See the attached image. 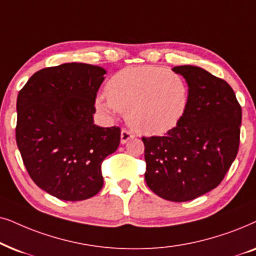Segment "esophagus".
<instances>
[{"label": "esophagus", "mask_w": 256, "mask_h": 256, "mask_svg": "<svg viewBox=\"0 0 256 256\" xmlns=\"http://www.w3.org/2000/svg\"><path fill=\"white\" fill-rule=\"evenodd\" d=\"M134 137V134H131V132L128 130H126V128H122V134H120V142L122 144H125L126 142H128Z\"/></svg>", "instance_id": "obj_1"}]
</instances>
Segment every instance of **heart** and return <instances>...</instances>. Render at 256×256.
I'll return each instance as SVG.
<instances>
[{
	"label": "heart",
	"mask_w": 256,
	"mask_h": 256,
	"mask_svg": "<svg viewBox=\"0 0 256 256\" xmlns=\"http://www.w3.org/2000/svg\"><path fill=\"white\" fill-rule=\"evenodd\" d=\"M98 96L96 106L110 114H125L134 130L148 136L164 134L179 124L190 105V86L174 71L156 66L125 68L114 74Z\"/></svg>",
	"instance_id": "1"
}]
</instances>
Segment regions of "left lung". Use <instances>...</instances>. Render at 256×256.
Listing matches in <instances>:
<instances>
[{"label":"left lung","instance_id":"obj_1","mask_svg":"<svg viewBox=\"0 0 256 256\" xmlns=\"http://www.w3.org/2000/svg\"><path fill=\"white\" fill-rule=\"evenodd\" d=\"M190 86L185 116L165 136L142 137L148 186L182 202L219 185L239 151L242 110L226 80L193 66L173 68Z\"/></svg>","mask_w":256,"mask_h":256}]
</instances>
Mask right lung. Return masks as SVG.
Segmentation results:
<instances>
[{
  "instance_id": "1",
  "label": "right lung",
  "mask_w": 256,
  "mask_h": 256,
  "mask_svg": "<svg viewBox=\"0 0 256 256\" xmlns=\"http://www.w3.org/2000/svg\"><path fill=\"white\" fill-rule=\"evenodd\" d=\"M103 68L66 63L44 68L17 96L16 142L30 178L51 196L78 202L103 187L102 162L118 148L119 126L94 124Z\"/></svg>"
}]
</instances>
